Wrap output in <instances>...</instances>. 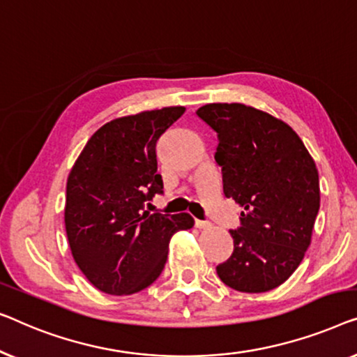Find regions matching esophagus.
I'll use <instances>...</instances> for the list:
<instances>
[{"instance_id":"34e87169","label":"esophagus","mask_w":357,"mask_h":357,"mask_svg":"<svg viewBox=\"0 0 357 357\" xmlns=\"http://www.w3.org/2000/svg\"><path fill=\"white\" fill-rule=\"evenodd\" d=\"M195 227L199 229H205V228H210V223L204 222V220H195Z\"/></svg>"}]
</instances>
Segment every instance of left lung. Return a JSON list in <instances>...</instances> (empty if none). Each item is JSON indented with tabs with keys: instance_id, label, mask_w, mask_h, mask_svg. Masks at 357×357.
<instances>
[{
	"instance_id": "8db88e82",
	"label": "left lung",
	"mask_w": 357,
	"mask_h": 357,
	"mask_svg": "<svg viewBox=\"0 0 357 357\" xmlns=\"http://www.w3.org/2000/svg\"><path fill=\"white\" fill-rule=\"evenodd\" d=\"M197 116L217 132L225 197L244 210L234 249L217 265L225 284L265 293L288 280L310 244L320 208L319 172L288 124L241 103H210Z\"/></svg>"
}]
</instances>
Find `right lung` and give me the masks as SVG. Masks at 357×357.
<instances>
[{
	"label": "right lung",
	"mask_w": 357,
	"mask_h": 357,
	"mask_svg": "<svg viewBox=\"0 0 357 357\" xmlns=\"http://www.w3.org/2000/svg\"><path fill=\"white\" fill-rule=\"evenodd\" d=\"M168 107L113 119L80 152L66 184L64 225L73 257L95 288L107 294L139 293L165 268L168 244L190 229L189 213H149L163 194L157 173V140L183 116Z\"/></svg>",
	"instance_id": "obj_1"
}]
</instances>
